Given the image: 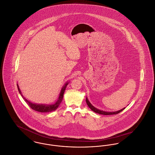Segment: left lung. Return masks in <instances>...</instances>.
Here are the masks:
<instances>
[{"label": "left lung", "mask_w": 155, "mask_h": 155, "mask_svg": "<svg viewBox=\"0 0 155 155\" xmlns=\"http://www.w3.org/2000/svg\"><path fill=\"white\" fill-rule=\"evenodd\" d=\"M86 103L87 104V105L89 106V107L94 111V113H97V114H103V115H112V114H117L119 113H120L121 111H122L124 110L125 108H122V110H119V111H114V112H107V111H101L100 110H98L97 108H96L94 107H93V105L91 104V102H89V101L88 100L87 97H86Z\"/></svg>", "instance_id": "left-lung-1"}]
</instances>
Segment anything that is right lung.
<instances>
[{
	"instance_id": "add662e5",
	"label": "right lung",
	"mask_w": 155,
	"mask_h": 155,
	"mask_svg": "<svg viewBox=\"0 0 155 155\" xmlns=\"http://www.w3.org/2000/svg\"><path fill=\"white\" fill-rule=\"evenodd\" d=\"M68 84V83H66L64 86H63V87H62L61 91V93L59 94V96L58 97V101L56 102L55 104H51V105H44V104H33L31 103V102H30L29 101L27 100L21 93V91L20 90V88L18 87V85L17 84V87H18V90L19 93H20V94L21 95V96L23 97V99H25V102L29 105V106L31 108V109H33L35 111H38V112H41V113H47V112H51L53 111H55L58 107L59 106V105L61 104V103L62 102V99H63V94L64 92V91L66 89V87L67 86V85Z\"/></svg>"
}]
</instances>
